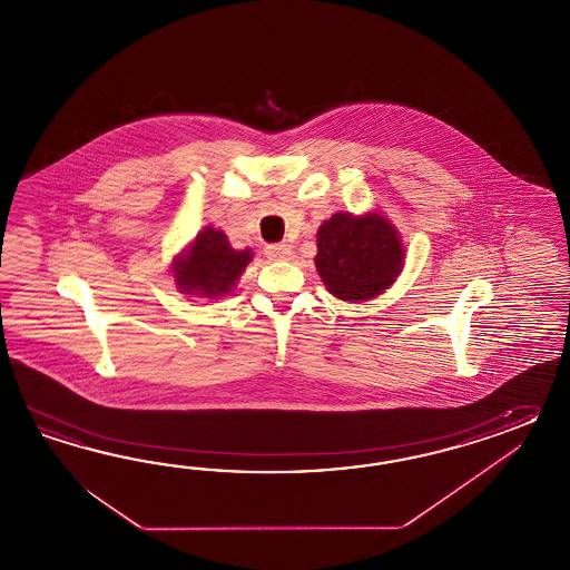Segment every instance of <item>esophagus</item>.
I'll list each match as a JSON object with an SVG mask.
<instances>
[{"mask_svg":"<svg viewBox=\"0 0 570 570\" xmlns=\"http://www.w3.org/2000/svg\"><path fill=\"white\" fill-rule=\"evenodd\" d=\"M293 246L291 245H269L265 248V255L272 262H288L293 257Z\"/></svg>","mask_w":570,"mask_h":570,"instance_id":"esophagus-1","label":"esophagus"}]
</instances>
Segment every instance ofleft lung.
Returning a JSON list of instances; mask_svg holds the SVG:
<instances>
[{
	"instance_id": "8db88e82",
	"label": "left lung",
	"mask_w": 570,
	"mask_h": 570,
	"mask_svg": "<svg viewBox=\"0 0 570 570\" xmlns=\"http://www.w3.org/2000/svg\"><path fill=\"white\" fill-rule=\"evenodd\" d=\"M404 255L401 232L380 209L358 216L338 212L317 230V274L327 293L344 303L384 294L401 276Z\"/></svg>"
}]
</instances>
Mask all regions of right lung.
I'll return each mask as SVG.
<instances>
[{
	"mask_svg": "<svg viewBox=\"0 0 570 570\" xmlns=\"http://www.w3.org/2000/svg\"><path fill=\"white\" fill-rule=\"evenodd\" d=\"M250 262V248H234L224 232L205 226L178 255H174L171 277L178 293L217 301L234 293Z\"/></svg>",
	"mask_w": 570,
	"mask_h": 570,
	"instance_id": "1",
	"label": "right lung"
}]
</instances>
